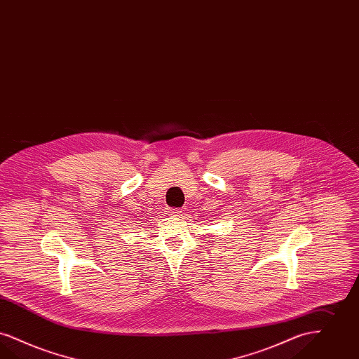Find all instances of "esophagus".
I'll list each match as a JSON object with an SVG mask.
<instances>
[{"instance_id":"1","label":"esophagus","mask_w":359,"mask_h":359,"mask_svg":"<svg viewBox=\"0 0 359 359\" xmlns=\"http://www.w3.org/2000/svg\"><path fill=\"white\" fill-rule=\"evenodd\" d=\"M180 214H182V211L179 208H171L170 210V215L179 216Z\"/></svg>"}]
</instances>
